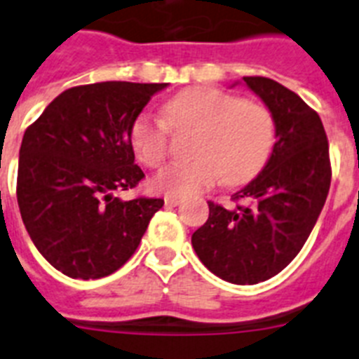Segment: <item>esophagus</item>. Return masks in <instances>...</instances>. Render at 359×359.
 Returning <instances> with one entry per match:
<instances>
[{
  "instance_id": "1",
  "label": "esophagus",
  "mask_w": 359,
  "mask_h": 359,
  "mask_svg": "<svg viewBox=\"0 0 359 359\" xmlns=\"http://www.w3.org/2000/svg\"><path fill=\"white\" fill-rule=\"evenodd\" d=\"M182 201V197H179V195H165L164 197V203L168 206H177Z\"/></svg>"
}]
</instances>
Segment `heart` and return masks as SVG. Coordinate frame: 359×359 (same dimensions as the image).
I'll return each instance as SVG.
<instances>
[{"label":"heart","mask_w":359,"mask_h":359,"mask_svg":"<svg viewBox=\"0 0 359 359\" xmlns=\"http://www.w3.org/2000/svg\"><path fill=\"white\" fill-rule=\"evenodd\" d=\"M173 130H197L188 162H175L154 175L153 186L170 195L203 191L217 180L240 186L255 179L269 158L275 121L264 104L214 86H191L164 104V119L140 116L130 130L134 154L156 168L168 153Z\"/></svg>","instance_id":"obj_1"}]
</instances>
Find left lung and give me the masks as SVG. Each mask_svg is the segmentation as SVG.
Returning <instances> with one entry per match:
<instances>
[{"mask_svg": "<svg viewBox=\"0 0 359 359\" xmlns=\"http://www.w3.org/2000/svg\"><path fill=\"white\" fill-rule=\"evenodd\" d=\"M243 83L273 116L276 142L260 173L234 194L245 205L208 203V219L191 236L199 260L215 276L240 285L278 275L299 255L332 179L319 114L273 79L243 77Z\"/></svg>", "mask_w": 359, "mask_h": 359, "instance_id": "8db88e82", "label": "left lung"}]
</instances>
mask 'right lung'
I'll list each match as a JSON object with an SVG mask.
<instances>
[{
  "label": "right lung",
  "mask_w": 359,
  "mask_h": 359,
  "mask_svg": "<svg viewBox=\"0 0 359 359\" xmlns=\"http://www.w3.org/2000/svg\"><path fill=\"white\" fill-rule=\"evenodd\" d=\"M168 83L75 86L51 101L23 134L18 206L34 247L69 278L112 275L138 249L164 201L114 195L144 179L130 130Z\"/></svg>",
  "instance_id": "right-lung-1"
}]
</instances>
